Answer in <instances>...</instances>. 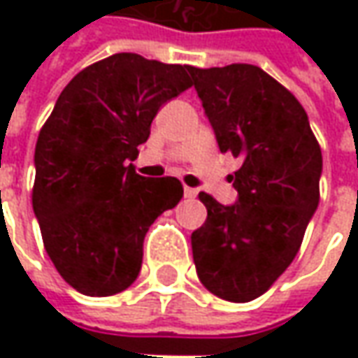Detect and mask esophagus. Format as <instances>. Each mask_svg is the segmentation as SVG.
<instances>
[{"mask_svg":"<svg viewBox=\"0 0 358 358\" xmlns=\"http://www.w3.org/2000/svg\"><path fill=\"white\" fill-rule=\"evenodd\" d=\"M183 193H185V197H189V199H195L197 197V189H193V187H185Z\"/></svg>","mask_w":358,"mask_h":358,"instance_id":"obj_1","label":"esophagus"}]
</instances>
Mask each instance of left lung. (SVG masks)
<instances>
[{
  "label": "left lung",
  "instance_id": "left-lung-1",
  "mask_svg": "<svg viewBox=\"0 0 358 358\" xmlns=\"http://www.w3.org/2000/svg\"><path fill=\"white\" fill-rule=\"evenodd\" d=\"M221 153L239 157L237 201L207 193V221L191 235L199 281L219 299L261 296L295 259L319 205L323 155L295 95L261 67H189Z\"/></svg>",
  "mask_w": 358,
  "mask_h": 358
}]
</instances>
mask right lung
Listing matches in <instances>:
<instances>
[{
	"label": "right lung",
	"mask_w": 358,
	"mask_h": 358,
	"mask_svg": "<svg viewBox=\"0 0 358 358\" xmlns=\"http://www.w3.org/2000/svg\"><path fill=\"white\" fill-rule=\"evenodd\" d=\"M189 65L115 53L62 91L35 145L34 213L49 259L87 296L125 291L139 277L151 223L173 209L175 177H141L131 161L157 111L191 87Z\"/></svg>",
	"instance_id": "add662e5"
}]
</instances>
